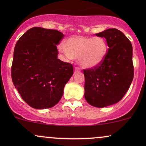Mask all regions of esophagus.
Instances as JSON below:
<instances>
[{
	"label": "esophagus",
	"mask_w": 146,
	"mask_h": 146,
	"mask_svg": "<svg viewBox=\"0 0 146 146\" xmlns=\"http://www.w3.org/2000/svg\"><path fill=\"white\" fill-rule=\"evenodd\" d=\"M80 71V68L78 67V66H75V70H74V73H78V72Z\"/></svg>",
	"instance_id": "obj_1"
}]
</instances>
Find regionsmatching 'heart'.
<instances>
[{"mask_svg":"<svg viewBox=\"0 0 146 146\" xmlns=\"http://www.w3.org/2000/svg\"><path fill=\"white\" fill-rule=\"evenodd\" d=\"M58 50L66 58H76L83 68L96 67L103 62L108 51V45L104 38L76 36L68 38Z\"/></svg>","mask_w":146,"mask_h":146,"instance_id":"heart-1","label":"heart"}]
</instances>
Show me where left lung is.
Listing matches in <instances>:
<instances>
[{
    "label": "left lung",
    "instance_id": "1",
    "mask_svg": "<svg viewBox=\"0 0 146 146\" xmlns=\"http://www.w3.org/2000/svg\"><path fill=\"white\" fill-rule=\"evenodd\" d=\"M95 35L105 38L109 48L101 64L83 70L84 97L89 104L103 108L119 102L130 88L134 77L132 46L128 38L117 29Z\"/></svg>",
    "mask_w": 146,
    "mask_h": 146
}]
</instances>
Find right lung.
<instances>
[{"label": "right lung", "instance_id": "1", "mask_svg": "<svg viewBox=\"0 0 146 146\" xmlns=\"http://www.w3.org/2000/svg\"><path fill=\"white\" fill-rule=\"evenodd\" d=\"M63 38L58 30L33 27L16 42L11 79L23 100L33 108L57 104L73 74L72 64L58 59L56 45Z\"/></svg>", "mask_w": 146, "mask_h": 146}]
</instances>
